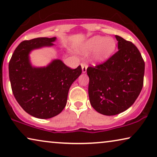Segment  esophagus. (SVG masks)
Returning a JSON list of instances; mask_svg holds the SVG:
<instances>
[{"label": "esophagus", "instance_id": "esophagus-1", "mask_svg": "<svg viewBox=\"0 0 157 157\" xmlns=\"http://www.w3.org/2000/svg\"><path fill=\"white\" fill-rule=\"evenodd\" d=\"M81 68H82V72L83 73H86V69L88 68V65L86 63H85V62H82L81 64Z\"/></svg>", "mask_w": 157, "mask_h": 157}]
</instances>
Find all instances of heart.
Returning a JSON list of instances; mask_svg holds the SVG:
<instances>
[{
	"label": "heart",
	"instance_id": "1",
	"mask_svg": "<svg viewBox=\"0 0 157 157\" xmlns=\"http://www.w3.org/2000/svg\"><path fill=\"white\" fill-rule=\"evenodd\" d=\"M94 51L93 57L95 61H104L108 59L116 49V42L111 38H105L97 36L87 40L81 47L82 52Z\"/></svg>",
	"mask_w": 157,
	"mask_h": 157
}]
</instances>
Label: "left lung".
I'll use <instances>...</instances> for the list:
<instances>
[{"label":"left lung","mask_w":157,"mask_h":157,"mask_svg":"<svg viewBox=\"0 0 157 157\" xmlns=\"http://www.w3.org/2000/svg\"><path fill=\"white\" fill-rule=\"evenodd\" d=\"M118 51L104 63L87 68L92 107L106 116L118 114L135 102L142 89L145 63L134 44L119 36Z\"/></svg>","instance_id":"obj_1"}]
</instances>
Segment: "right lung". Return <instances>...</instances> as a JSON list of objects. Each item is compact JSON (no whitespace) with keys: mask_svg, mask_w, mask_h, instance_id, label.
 <instances>
[{"mask_svg":"<svg viewBox=\"0 0 157 157\" xmlns=\"http://www.w3.org/2000/svg\"><path fill=\"white\" fill-rule=\"evenodd\" d=\"M56 37L23 40L8 65L14 97L25 112L38 119H50L63 111L71 86L82 72L81 66L72 69L58 59L44 68L31 65V51L53 46Z\"/></svg>","mask_w":157,"mask_h":157,"instance_id":"1","label":"right lung"}]
</instances>
